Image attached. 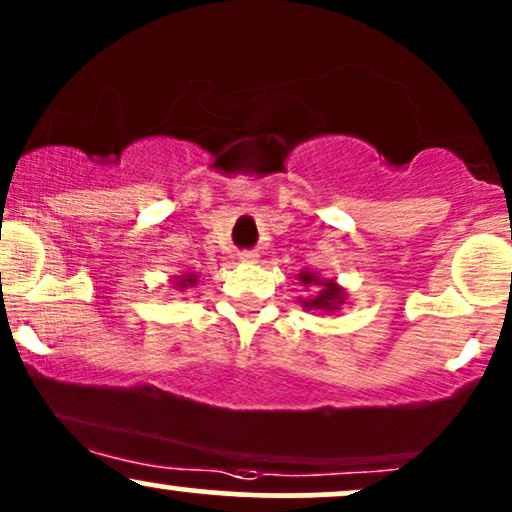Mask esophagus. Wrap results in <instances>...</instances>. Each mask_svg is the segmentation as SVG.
<instances>
[{
    "label": "esophagus",
    "mask_w": 512,
    "mask_h": 512,
    "mask_svg": "<svg viewBox=\"0 0 512 512\" xmlns=\"http://www.w3.org/2000/svg\"><path fill=\"white\" fill-rule=\"evenodd\" d=\"M240 260H245V262H255V260H257V252H255V250H245V252H240Z\"/></svg>",
    "instance_id": "1"
}]
</instances>
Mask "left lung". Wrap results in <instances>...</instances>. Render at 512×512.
Segmentation results:
<instances>
[{
	"label": "left lung",
	"mask_w": 512,
	"mask_h": 512,
	"mask_svg": "<svg viewBox=\"0 0 512 512\" xmlns=\"http://www.w3.org/2000/svg\"><path fill=\"white\" fill-rule=\"evenodd\" d=\"M301 279H303V284H310V281H313V274H301ZM325 286L327 289L320 291V296L310 298V301H305L303 305H308V308H327V305L337 298L334 293H339V289L334 284H325Z\"/></svg>",
	"instance_id": "1"
}]
</instances>
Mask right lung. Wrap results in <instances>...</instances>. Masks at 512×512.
<instances>
[{
	"label": "right lung",
	"mask_w": 512,
	"mask_h": 512,
	"mask_svg": "<svg viewBox=\"0 0 512 512\" xmlns=\"http://www.w3.org/2000/svg\"><path fill=\"white\" fill-rule=\"evenodd\" d=\"M185 281H190V284H192V279H185Z\"/></svg>",
	"instance_id": "obj_1"
}]
</instances>
